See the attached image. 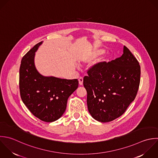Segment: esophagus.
<instances>
[{
    "label": "esophagus",
    "instance_id": "1",
    "mask_svg": "<svg viewBox=\"0 0 158 158\" xmlns=\"http://www.w3.org/2000/svg\"><path fill=\"white\" fill-rule=\"evenodd\" d=\"M79 84L81 85H82L83 84V78L82 77L79 78Z\"/></svg>",
    "mask_w": 158,
    "mask_h": 158
}]
</instances>
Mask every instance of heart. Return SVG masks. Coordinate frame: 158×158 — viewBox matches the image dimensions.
Listing matches in <instances>:
<instances>
[{
	"mask_svg": "<svg viewBox=\"0 0 158 158\" xmlns=\"http://www.w3.org/2000/svg\"><path fill=\"white\" fill-rule=\"evenodd\" d=\"M102 53V52H100V51H99V52H96L94 55H93L92 56H91V58H94L95 57H96L98 55H99L100 53Z\"/></svg>",
	"mask_w": 158,
	"mask_h": 158,
	"instance_id": "b5f03b06",
	"label": "heart"
}]
</instances>
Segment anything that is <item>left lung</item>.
Instances as JSON below:
<instances>
[{"label": "left lung", "instance_id": "left-lung-1", "mask_svg": "<svg viewBox=\"0 0 158 158\" xmlns=\"http://www.w3.org/2000/svg\"><path fill=\"white\" fill-rule=\"evenodd\" d=\"M84 77L88 110L95 120L108 123L120 117L134 100L140 85V66L126 46L119 58L95 64Z\"/></svg>", "mask_w": 158, "mask_h": 158}]
</instances>
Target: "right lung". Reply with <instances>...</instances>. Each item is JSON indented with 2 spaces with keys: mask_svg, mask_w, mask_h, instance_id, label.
Wrapping results in <instances>:
<instances>
[{
  "mask_svg": "<svg viewBox=\"0 0 158 158\" xmlns=\"http://www.w3.org/2000/svg\"><path fill=\"white\" fill-rule=\"evenodd\" d=\"M42 44L34 45L22 58L19 68L21 100L31 113L42 121H56L64 113L69 97L77 89L79 81L44 76L36 69L35 52Z\"/></svg>",
  "mask_w": 158,
  "mask_h": 158,
  "instance_id": "obj_1",
  "label": "right lung"
}]
</instances>
